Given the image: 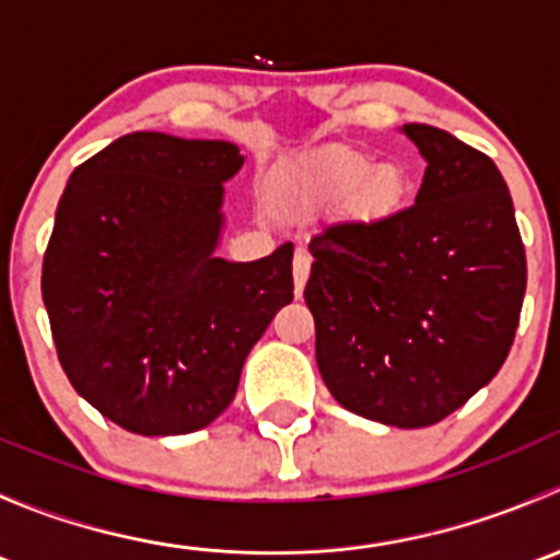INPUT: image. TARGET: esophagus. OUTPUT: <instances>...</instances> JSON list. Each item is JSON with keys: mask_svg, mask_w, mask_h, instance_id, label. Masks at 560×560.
<instances>
[{"mask_svg": "<svg viewBox=\"0 0 560 560\" xmlns=\"http://www.w3.org/2000/svg\"><path fill=\"white\" fill-rule=\"evenodd\" d=\"M308 273H312V259H308L306 252H298L295 259H292V276H295V295L298 298H303Z\"/></svg>", "mask_w": 560, "mask_h": 560, "instance_id": "1", "label": "esophagus"}]
</instances>
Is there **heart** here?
<instances>
[{
  "label": "heart",
  "mask_w": 560,
  "mask_h": 560,
  "mask_svg": "<svg viewBox=\"0 0 560 560\" xmlns=\"http://www.w3.org/2000/svg\"><path fill=\"white\" fill-rule=\"evenodd\" d=\"M409 175L395 162L376 165L369 154L330 149L287 165L279 175V197L298 217H327L349 208L360 222L393 217L406 200Z\"/></svg>",
  "instance_id": "obj_1"
}]
</instances>
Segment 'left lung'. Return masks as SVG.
<instances>
[{
    "label": "left lung",
    "mask_w": 560,
    "mask_h": 560,
    "mask_svg": "<svg viewBox=\"0 0 560 560\" xmlns=\"http://www.w3.org/2000/svg\"><path fill=\"white\" fill-rule=\"evenodd\" d=\"M400 132L425 160L415 206L314 235L303 298L332 398L385 425L425 428L504 365L525 295V248L490 156L428 124Z\"/></svg>",
    "instance_id": "left-lung-1"
}]
</instances>
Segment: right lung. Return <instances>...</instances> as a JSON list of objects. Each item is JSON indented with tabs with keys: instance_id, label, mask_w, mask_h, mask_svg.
Here are the masks:
<instances>
[{
	"instance_id": "obj_1",
	"label": "right lung",
	"mask_w": 560,
	"mask_h": 560,
	"mask_svg": "<svg viewBox=\"0 0 560 560\" xmlns=\"http://www.w3.org/2000/svg\"><path fill=\"white\" fill-rule=\"evenodd\" d=\"M230 140L132 132L75 167L43 259L59 363L100 415L140 436L211 425L246 354L292 303V244L217 257Z\"/></svg>"
}]
</instances>
